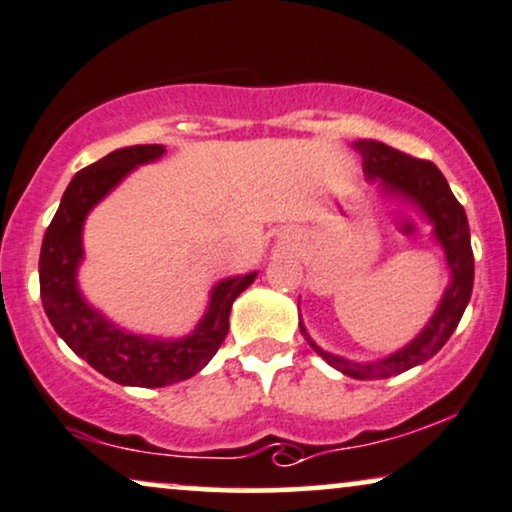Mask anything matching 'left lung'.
<instances>
[{"mask_svg":"<svg viewBox=\"0 0 512 512\" xmlns=\"http://www.w3.org/2000/svg\"><path fill=\"white\" fill-rule=\"evenodd\" d=\"M353 147L363 154V170L368 173V178H382L387 189H394V192H401L413 201H418L422 211L434 223V232H437L439 242L444 244L446 261H449L451 268V285L446 289L441 306L434 313L430 325L406 349L391 353L384 361H346V358L323 351L308 339L313 351L320 358H325L332 368L342 370L344 375L356 377V380H377V377L401 375V372L425 363L427 358H432L441 346L449 342V337L458 327L465 306L470 301L472 280H475V256H472L470 225L468 216H465V208L453 197L449 182H446L441 170L432 161L415 159V156L403 154V151L375 140H361L353 144ZM299 327L304 332V325Z\"/></svg>","mask_w":512,"mask_h":512,"instance_id":"8db88e82","label":"left lung"}]
</instances>
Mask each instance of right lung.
<instances>
[{
    "label": "right lung",
    "mask_w": 512,
    "mask_h": 512,
    "mask_svg": "<svg viewBox=\"0 0 512 512\" xmlns=\"http://www.w3.org/2000/svg\"><path fill=\"white\" fill-rule=\"evenodd\" d=\"M161 144H137L111 151L75 173L61 206L42 239L40 296L49 323L71 349L104 377L130 387H166L197 375L216 356L230 330L232 301L254 282L256 273L230 277L213 289L211 306L192 337L156 342L118 330L82 301L75 268L82 258L80 232L85 216L132 168L163 154Z\"/></svg>",
    "instance_id": "right-lung-1"
}]
</instances>
